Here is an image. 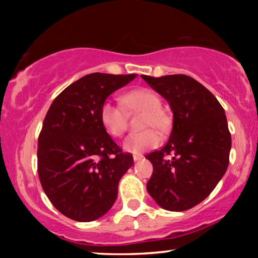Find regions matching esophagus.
Masks as SVG:
<instances>
[{
  "label": "esophagus",
  "mask_w": 258,
  "mask_h": 258,
  "mask_svg": "<svg viewBox=\"0 0 258 258\" xmlns=\"http://www.w3.org/2000/svg\"><path fill=\"white\" fill-rule=\"evenodd\" d=\"M133 158H134V161L136 162V161H140L141 158H143V156H142V155H134Z\"/></svg>",
  "instance_id": "34e87169"
}]
</instances>
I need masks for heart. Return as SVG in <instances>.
<instances>
[{
  "mask_svg": "<svg viewBox=\"0 0 258 258\" xmlns=\"http://www.w3.org/2000/svg\"><path fill=\"white\" fill-rule=\"evenodd\" d=\"M123 103L133 111L142 112L143 117L141 128L146 129L139 134H133L123 142V149L128 153L141 154L148 149H153L161 142V132L167 129L168 117L161 110V98L154 90L140 88L130 91L123 97ZM100 119L102 125L109 135L114 137L122 136L126 130V115L121 105L111 101H105L101 105ZM148 129L147 130L146 128Z\"/></svg>",
  "mask_w": 258,
  "mask_h": 258,
  "instance_id": "heart-1",
  "label": "heart"
}]
</instances>
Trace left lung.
Returning <instances> with one entry per match:
<instances>
[{
  "mask_svg": "<svg viewBox=\"0 0 258 258\" xmlns=\"http://www.w3.org/2000/svg\"><path fill=\"white\" fill-rule=\"evenodd\" d=\"M141 77L168 101L174 116L168 142L146 157L154 168L147 190L165 210H188L206 200L227 171L231 136L224 109L190 76Z\"/></svg>",
  "mask_w": 258,
  "mask_h": 258,
  "instance_id": "1",
  "label": "left lung"
}]
</instances>
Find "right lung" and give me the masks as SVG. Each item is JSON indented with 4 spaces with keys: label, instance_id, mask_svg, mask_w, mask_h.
<instances>
[{
    "label": "right lung",
    "instance_id": "right-lung-1",
    "mask_svg": "<svg viewBox=\"0 0 258 258\" xmlns=\"http://www.w3.org/2000/svg\"><path fill=\"white\" fill-rule=\"evenodd\" d=\"M93 73L67 87L45 115L37 148L42 188L56 209L79 222L107 214L117 199L118 182L134 158L122 153L102 125L101 105L135 79Z\"/></svg>",
    "mask_w": 258,
    "mask_h": 258
}]
</instances>
